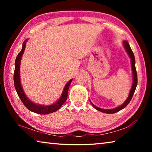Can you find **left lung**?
Segmentation results:
<instances>
[{
    "label": "left lung",
    "instance_id": "obj_1",
    "mask_svg": "<svg viewBox=\"0 0 152 152\" xmlns=\"http://www.w3.org/2000/svg\"><path fill=\"white\" fill-rule=\"evenodd\" d=\"M123 44H124L125 50H126V51H127V52L129 54V57L131 58V61H132V70H133V85H132V89H131L129 95V96L127 98V99L126 100V101L122 105H121L120 107H118L117 108H115V109H101V108H99V107H96L95 105H94L91 102V104L93 105V107H94V109H96V110H99V111H101L102 113H109V114H110V113H117L118 111H119V110H121V109H124V108L126 107V106H127V105L129 103V102L131 101V100H132V97L133 96V94H134L135 91L136 89V87H137V71H136V69H135V60L134 54H133L132 49H131L129 44V43L127 42L124 41V42H123Z\"/></svg>",
    "mask_w": 152,
    "mask_h": 152
}]
</instances>
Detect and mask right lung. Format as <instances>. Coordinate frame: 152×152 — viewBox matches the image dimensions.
Segmentation results:
<instances>
[{
  "label": "right lung",
  "instance_id": "1",
  "mask_svg": "<svg viewBox=\"0 0 152 152\" xmlns=\"http://www.w3.org/2000/svg\"><path fill=\"white\" fill-rule=\"evenodd\" d=\"M25 42H26V41L24 42L22 46V50L19 53H18L16 60H15V72L13 76L15 89H16L18 96H19L20 99L21 100L25 106L29 110H31V111L37 113V114L42 115H47L50 114V113H52L56 111V110H58L61 106H62V104L64 102H66L67 98H68V92L69 86L70 85V83L72 80V79L70 80L66 84V86L64 87L63 93L61 94L60 99H59L58 101L57 102H56V103L50 105V106H43V105H37L33 103L32 102H31L24 94V92L23 91V88L21 87V85H20V63L22 56L23 54L25 45H26Z\"/></svg>",
  "mask_w": 152,
  "mask_h": 152
}]
</instances>
